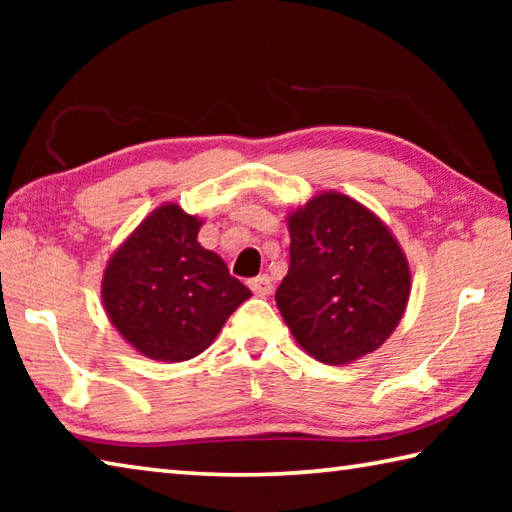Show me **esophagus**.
Wrapping results in <instances>:
<instances>
[{"instance_id":"34e87169","label":"esophagus","mask_w":512,"mask_h":512,"mask_svg":"<svg viewBox=\"0 0 512 512\" xmlns=\"http://www.w3.org/2000/svg\"><path fill=\"white\" fill-rule=\"evenodd\" d=\"M248 287L253 289L255 296L266 298L268 293L273 291V282H271V277H268V275H257V277H253V280L248 282Z\"/></svg>"}]
</instances>
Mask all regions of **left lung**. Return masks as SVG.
I'll use <instances>...</instances> for the list:
<instances>
[{"instance_id": "obj_1", "label": "left lung", "mask_w": 512, "mask_h": 512, "mask_svg": "<svg viewBox=\"0 0 512 512\" xmlns=\"http://www.w3.org/2000/svg\"><path fill=\"white\" fill-rule=\"evenodd\" d=\"M289 273L275 291L293 339L311 357L343 366L375 352L409 302L411 271L388 225L341 192L289 212Z\"/></svg>"}]
</instances>
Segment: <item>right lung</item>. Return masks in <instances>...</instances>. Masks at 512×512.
Listing matches in <instances>:
<instances>
[{"label": "right lung", "instance_id": "1", "mask_svg": "<svg viewBox=\"0 0 512 512\" xmlns=\"http://www.w3.org/2000/svg\"><path fill=\"white\" fill-rule=\"evenodd\" d=\"M203 221L176 203L146 216L108 259L101 300L126 343L155 361L194 359L253 293L198 244Z\"/></svg>", "mask_w": 512, "mask_h": 512}]
</instances>
